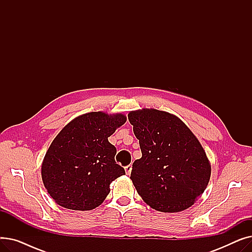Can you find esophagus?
<instances>
[{
  "label": "esophagus",
  "instance_id": "esophagus-1",
  "mask_svg": "<svg viewBox=\"0 0 252 252\" xmlns=\"http://www.w3.org/2000/svg\"><path fill=\"white\" fill-rule=\"evenodd\" d=\"M125 169H126V175H130V171H131V165H126V166L125 167Z\"/></svg>",
  "mask_w": 252,
  "mask_h": 252
}]
</instances>
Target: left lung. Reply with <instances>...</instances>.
<instances>
[{
	"label": "left lung",
	"mask_w": 252,
	"mask_h": 252,
	"mask_svg": "<svg viewBox=\"0 0 252 252\" xmlns=\"http://www.w3.org/2000/svg\"><path fill=\"white\" fill-rule=\"evenodd\" d=\"M127 116L142 151L130 174L138 194L162 213L189 208L206 189L211 173L199 141L168 112L142 109Z\"/></svg>",
	"instance_id": "1"
}]
</instances>
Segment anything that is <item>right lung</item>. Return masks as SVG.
Segmentation results:
<instances>
[{
    "label": "right lung",
    "mask_w": 252,
    "mask_h": 252,
    "mask_svg": "<svg viewBox=\"0 0 252 252\" xmlns=\"http://www.w3.org/2000/svg\"><path fill=\"white\" fill-rule=\"evenodd\" d=\"M126 122L122 113L90 112L66 125L53 140L42 164L44 186L57 204L73 210L98 207L112 181L126 175L108 142Z\"/></svg>",
    "instance_id": "right-lung-1"
}]
</instances>
